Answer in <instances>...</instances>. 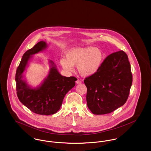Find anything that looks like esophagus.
I'll return each mask as SVG.
<instances>
[{"label":"esophagus","instance_id":"esophagus-1","mask_svg":"<svg viewBox=\"0 0 151 151\" xmlns=\"http://www.w3.org/2000/svg\"><path fill=\"white\" fill-rule=\"evenodd\" d=\"M76 83L77 84H81V81L80 80H76Z\"/></svg>","mask_w":151,"mask_h":151}]
</instances>
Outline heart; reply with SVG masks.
<instances>
[{
	"instance_id": "obj_1",
	"label": "heart",
	"mask_w": 151,
	"mask_h": 151,
	"mask_svg": "<svg viewBox=\"0 0 151 151\" xmlns=\"http://www.w3.org/2000/svg\"><path fill=\"white\" fill-rule=\"evenodd\" d=\"M65 59L62 58L60 64L68 72L74 70L73 65H77L79 73L84 77L92 76L99 71L104 60L101 51L93 47H76L67 51Z\"/></svg>"
}]
</instances>
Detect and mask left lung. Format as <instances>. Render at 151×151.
I'll return each instance as SVG.
<instances>
[{
	"mask_svg": "<svg viewBox=\"0 0 151 151\" xmlns=\"http://www.w3.org/2000/svg\"><path fill=\"white\" fill-rule=\"evenodd\" d=\"M84 82L87 88V106L94 114L110 113L122 106L132 83L127 54L121 50L108 55L99 71Z\"/></svg>",
	"mask_w": 151,
	"mask_h": 151,
	"instance_id": "obj_1",
	"label": "left lung"
}]
</instances>
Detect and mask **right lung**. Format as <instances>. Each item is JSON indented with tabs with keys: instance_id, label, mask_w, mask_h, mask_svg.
Instances as JSON below:
<instances>
[{
	"instance_id": "right-lung-1",
	"label": "right lung",
	"mask_w": 151,
	"mask_h": 151,
	"mask_svg": "<svg viewBox=\"0 0 151 151\" xmlns=\"http://www.w3.org/2000/svg\"><path fill=\"white\" fill-rule=\"evenodd\" d=\"M47 47L46 42L40 41L27 51L22 57L15 76L16 92L19 100L32 112L40 115L56 113L60 109L65 95L75 86L77 79L73 76L61 75L52 60H49L50 69L42 84L32 88L23 80L22 73L32 55Z\"/></svg>"
}]
</instances>
